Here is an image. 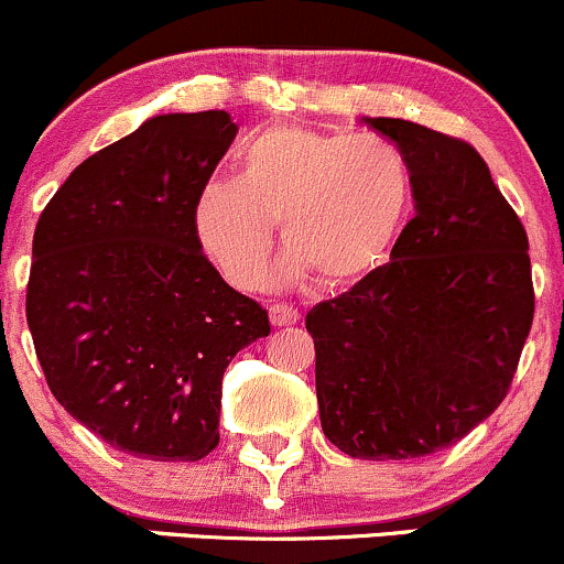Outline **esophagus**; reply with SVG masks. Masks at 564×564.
<instances>
[{
  "instance_id": "esophagus-1",
  "label": "esophagus",
  "mask_w": 564,
  "mask_h": 564,
  "mask_svg": "<svg viewBox=\"0 0 564 564\" xmlns=\"http://www.w3.org/2000/svg\"><path fill=\"white\" fill-rule=\"evenodd\" d=\"M269 317H271V325L274 328H282V325H295L301 319L299 308L288 306V304H274L269 308Z\"/></svg>"
}]
</instances>
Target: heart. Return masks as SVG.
I'll return each mask as SVG.
<instances>
[{
	"instance_id": "obj_1",
	"label": "heart",
	"mask_w": 564,
	"mask_h": 564,
	"mask_svg": "<svg viewBox=\"0 0 564 564\" xmlns=\"http://www.w3.org/2000/svg\"><path fill=\"white\" fill-rule=\"evenodd\" d=\"M409 161L384 137L274 126L239 150V180H209L193 204L204 252L236 288H256L280 220L276 280L314 271L347 288L384 265L411 209Z\"/></svg>"
}]
</instances>
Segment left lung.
I'll return each mask as SVG.
<instances>
[{"mask_svg":"<svg viewBox=\"0 0 564 564\" xmlns=\"http://www.w3.org/2000/svg\"><path fill=\"white\" fill-rule=\"evenodd\" d=\"M414 180L390 263L306 314L323 433L357 459L446 449L506 398L535 312L530 245L463 139L366 118Z\"/></svg>","mask_w":564,"mask_h":564,"instance_id":"8db88e82","label":"left lung"}]
</instances>
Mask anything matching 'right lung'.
<instances>
[{"mask_svg":"<svg viewBox=\"0 0 564 564\" xmlns=\"http://www.w3.org/2000/svg\"><path fill=\"white\" fill-rule=\"evenodd\" d=\"M236 131L226 110L155 115L83 161L40 215L26 288L34 349L56 401L118 452L207 457L228 362L271 333L193 226Z\"/></svg>","mask_w":564,"mask_h":564,"instance_id":"obj_1","label":"right lung"}]
</instances>
